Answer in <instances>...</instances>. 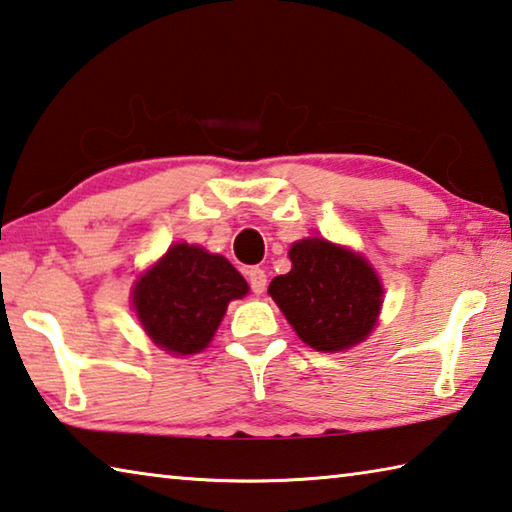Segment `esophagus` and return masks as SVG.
Here are the masks:
<instances>
[{
    "label": "esophagus",
    "instance_id": "esophagus-1",
    "mask_svg": "<svg viewBox=\"0 0 512 512\" xmlns=\"http://www.w3.org/2000/svg\"><path fill=\"white\" fill-rule=\"evenodd\" d=\"M248 284H250V288H253V293H257V295L264 293L266 273L262 271V268H259V266L250 268V271H248Z\"/></svg>",
    "mask_w": 512,
    "mask_h": 512
}]
</instances>
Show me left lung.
Here are the masks:
<instances>
[{
    "label": "left lung",
    "instance_id": "left-lung-1",
    "mask_svg": "<svg viewBox=\"0 0 512 512\" xmlns=\"http://www.w3.org/2000/svg\"><path fill=\"white\" fill-rule=\"evenodd\" d=\"M288 257L293 268L268 293L302 342L336 353L374 331L383 284L365 257L320 237L295 241Z\"/></svg>",
    "mask_w": 512,
    "mask_h": 512
}]
</instances>
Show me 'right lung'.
Instances as JSON below:
<instances>
[{"label":"right lung","mask_w":512,"mask_h":512,"mask_svg":"<svg viewBox=\"0 0 512 512\" xmlns=\"http://www.w3.org/2000/svg\"><path fill=\"white\" fill-rule=\"evenodd\" d=\"M246 293L248 282L226 257L174 244L138 277L132 304L156 347L172 356H192L210 345L228 302Z\"/></svg>","instance_id":"1"}]
</instances>
